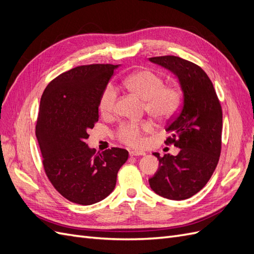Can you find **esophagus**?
<instances>
[{
	"instance_id": "esophagus-1",
	"label": "esophagus",
	"mask_w": 254,
	"mask_h": 254,
	"mask_svg": "<svg viewBox=\"0 0 254 254\" xmlns=\"http://www.w3.org/2000/svg\"><path fill=\"white\" fill-rule=\"evenodd\" d=\"M129 155L131 157H140V156H145L146 153L144 151H136V150H131L129 152Z\"/></svg>"
}]
</instances>
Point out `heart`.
I'll use <instances>...</instances> for the list:
<instances>
[{"mask_svg": "<svg viewBox=\"0 0 254 254\" xmlns=\"http://www.w3.org/2000/svg\"><path fill=\"white\" fill-rule=\"evenodd\" d=\"M124 87L144 101V109L158 121L172 119L179 110L181 94L173 86H164L163 79L149 70H139L130 74L123 81ZM118 93L112 84H107L98 98V109L103 115H110L115 110ZM153 129L150 121L124 122L118 127V140L132 147L144 144V133Z\"/></svg>", "mask_w": 254, "mask_h": 254, "instance_id": "obj_1", "label": "heart"}]
</instances>
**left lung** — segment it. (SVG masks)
I'll list each match as a JSON object with an SVG mask.
<instances>
[{"label":"left lung","mask_w":254,"mask_h":254,"mask_svg":"<svg viewBox=\"0 0 254 254\" xmlns=\"http://www.w3.org/2000/svg\"><path fill=\"white\" fill-rule=\"evenodd\" d=\"M173 72L183 93L179 113L165 130V143L180 148L177 156H160L159 170L149 179L156 194L171 200H183L197 194L210 180L221 151L222 110L209 76L202 68L177 56L149 58Z\"/></svg>","instance_id":"left-lung-1"}]
</instances>
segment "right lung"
Returning <instances> with one entry per match:
<instances>
[{
  "label": "right lung",
  "mask_w": 254,
  "mask_h": 254,
  "mask_svg": "<svg viewBox=\"0 0 254 254\" xmlns=\"http://www.w3.org/2000/svg\"><path fill=\"white\" fill-rule=\"evenodd\" d=\"M113 64L71 68L45 88L36 124L42 164L49 180L67 200L90 205L110 195L128 151L112 147L95 153L86 140L98 121V98Z\"/></svg>",
  "instance_id": "add662e5"
}]
</instances>
